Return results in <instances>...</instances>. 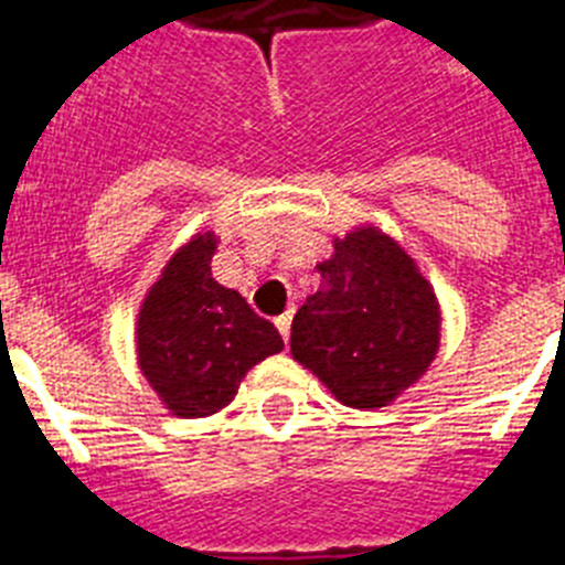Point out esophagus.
I'll list each match as a JSON object with an SVG mask.
<instances>
[{
    "instance_id": "esophagus-1",
    "label": "esophagus",
    "mask_w": 565,
    "mask_h": 565,
    "mask_svg": "<svg viewBox=\"0 0 565 565\" xmlns=\"http://www.w3.org/2000/svg\"><path fill=\"white\" fill-rule=\"evenodd\" d=\"M291 319H294V308H286V311L274 319V326L279 328V333H282V339H286V342H288V337H291Z\"/></svg>"
}]
</instances>
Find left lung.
I'll return each mask as SVG.
<instances>
[{
  "label": "left lung",
  "mask_w": 565,
  "mask_h": 565,
  "mask_svg": "<svg viewBox=\"0 0 565 565\" xmlns=\"http://www.w3.org/2000/svg\"><path fill=\"white\" fill-rule=\"evenodd\" d=\"M322 286L291 326V356L353 411L396 402L441 348L436 288L396 237L373 223L333 237Z\"/></svg>",
  "instance_id": "left-lung-1"
}]
</instances>
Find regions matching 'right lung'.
<instances>
[{
    "instance_id": "right-lung-1",
    "label": "right lung",
    "mask_w": 565,
    "mask_h": 565,
    "mask_svg": "<svg viewBox=\"0 0 565 565\" xmlns=\"http://www.w3.org/2000/svg\"><path fill=\"white\" fill-rule=\"evenodd\" d=\"M221 237L201 228L167 259L135 317V356L172 416L206 418L234 402L254 364L282 337L234 288L212 277Z\"/></svg>"
}]
</instances>
